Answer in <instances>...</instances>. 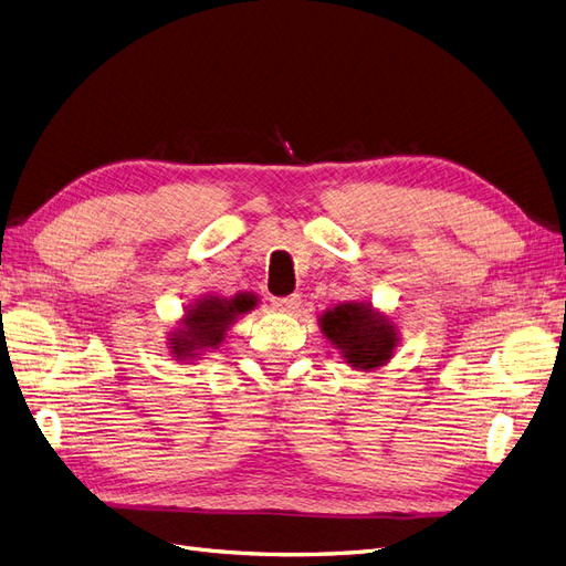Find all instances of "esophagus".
<instances>
[{
	"label": "esophagus",
	"mask_w": 566,
	"mask_h": 566,
	"mask_svg": "<svg viewBox=\"0 0 566 566\" xmlns=\"http://www.w3.org/2000/svg\"><path fill=\"white\" fill-rule=\"evenodd\" d=\"M271 304H273V310H279L283 314H295L302 306V297L295 293V295H287V297L271 300Z\"/></svg>",
	"instance_id": "1"
}]
</instances>
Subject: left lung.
Wrapping results in <instances>:
<instances>
[{
    "instance_id": "8db88e82",
    "label": "left lung",
    "mask_w": 566,
    "mask_h": 566,
    "mask_svg": "<svg viewBox=\"0 0 566 566\" xmlns=\"http://www.w3.org/2000/svg\"><path fill=\"white\" fill-rule=\"evenodd\" d=\"M321 331L339 349L345 364L356 370L385 366L399 345L389 316L375 312L370 302H342L321 316Z\"/></svg>"
}]
</instances>
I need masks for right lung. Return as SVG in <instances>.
<instances>
[{"label": "right lung", "mask_w": 566, "mask_h": 566, "mask_svg": "<svg viewBox=\"0 0 566 566\" xmlns=\"http://www.w3.org/2000/svg\"><path fill=\"white\" fill-rule=\"evenodd\" d=\"M254 306L256 297L252 293H238L233 297L205 295L202 300H196L186 306L179 328L169 333V352L177 361H186V358L202 356V352L208 349H217L235 318L248 314Z\"/></svg>", "instance_id": "1"}]
</instances>
